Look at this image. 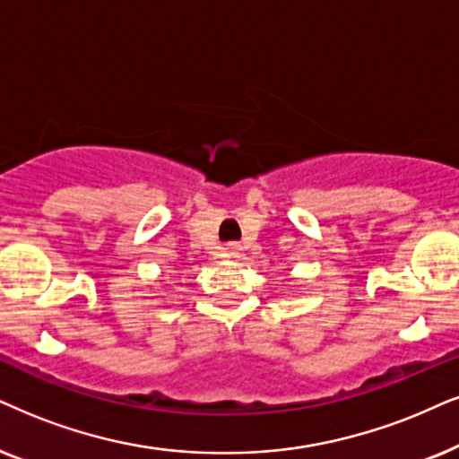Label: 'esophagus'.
<instances>
[{
	"label": "esophagus",
	"mask_w": 459,
	"mask_h": 459,
	"mask_svg": "<svg viewBox=\"0 0 459 459\" xmlns=\"http://www.w3.org/2000/svg\"><path fill=\"white\" fill-rule=\"evenodd\" d=\"M222 252H224L226 258H239L241 246H239V243H226V246L222 247Z\"/></svg>",
	"instance_id": "obj_1"
}]
</instances>
